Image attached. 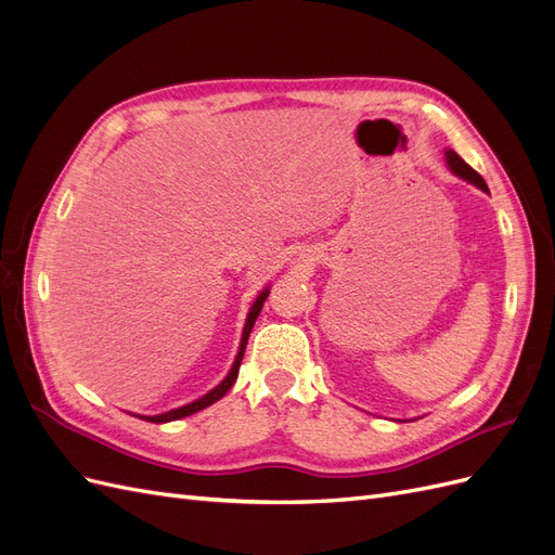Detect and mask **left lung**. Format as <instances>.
Segmentation results:
<instances>
[{
    "label": "left lung",
    "mask_w": 555,
    "mask_h": 555,
    "mask_svg": "<svg viewBox=\"0 0 555 555\" xmlns=\"http://www.w3.org/2000/svg\"><path fill=\"white\" fill-rule=\"evenodd\" d=\"M444 162H447L449 171H451L453 176L465 180V182H469V184H475V188H479L481 192L489 194V188H486L483 178L473 169V166L465 164V159H461L456 153H453V150H444Z\"/></svg>",
    "instance_id": "obj_1"
}]
</instances>
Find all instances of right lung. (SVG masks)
Masks as SVG:
<instances>
[{"label": "right lung", "mask_w": 555, "mask_h": 555, "mask_svg": "<svg viewBox=\"0 0 555 555\" xmlns=\"http://www.w3.org/2000/svg\"><path fill=\"white\" fill-rule=\"evenodd\" d=\"M268 294H271V287H263V289L259 292V296L255 298V304H251V308H249V312H247V319H245V326H243L238 354H236V359H233L231 371L227 373V377H224L220 384H217L215 389H210L206 396H201V398L188 402V405H182V408H176V410H169V412H162V414H153V416H145V414H133V416L145 418V422H150V424H169V422H176V418H182V416H190V414H196V412H201V410H206L208 405H212V402H217L222 396H227V391L231 389L233 382H236V377H238L241 361H243V354H245V345H247V338H249V331H251V326H255V322H257V317H259V312H261V308H263V300L268 298Z\"/></svg>", "instance_id": "obj_1"}]
</instances>
